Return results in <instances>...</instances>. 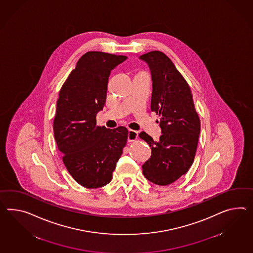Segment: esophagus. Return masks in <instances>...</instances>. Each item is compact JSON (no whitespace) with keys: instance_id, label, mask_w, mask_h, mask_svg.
<instances>
[{"instance_id":"esophagus-1","label":"esophagus","mask_w":253,"mask_h":253,"mask_svg":"<svg viewBox=\"0 0 253 253\" xmlns=\"http://www.w3.org/2000/svg\"><path fill=\"white\" fill-rule=\"evenodd\" d=\"M138 138V132L133 129H129V133H128V141L129 142H134Z\"/></svg>"}]
</instances>
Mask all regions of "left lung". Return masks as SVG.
I'll use <instances>...</instances> for the list:
<instances>
[{
	"label": "left lung",
	"instance_id": "obj_1",
	"mask_svg": "<svg viewBox=\"0 0 253 253\" xmlns=\"http://www.w3.org/2000/svg\"><path fill=\"white\" fill-rule=\"evenodd\" d=\"M151 69L153 94L151 109L160 117L162 135L158 142L142 131L139 136L152 149L142 166L145 178L155 185H170L192 166L200 133L190 86L172 60L160 51L140 56Z\"/></svg>",
	"mask_w": 253,
	"mask_h": 253
}]
</instances>
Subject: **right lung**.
Returning <instances> with one entry per match:
<instances>
[{
    "label": "right lung",
    "mask_w": 253,
    "mask_h": 253,
    "mask_svg": "<svg viewBox=\"0 0 253 253\" xmlns=\"http://www.w3.org/2000/svg\"><path fill=\"white\" fill-rule=\"evenodd\" d=\"M127 58L99 51L81 56L64 82L56 102L54 134L62 160L86 188L109 184L128 139L124 126H98L96 115L106 101L111 69Z\"/></svg>",
    "instance_id": "obj_1"
}]
</instances>
